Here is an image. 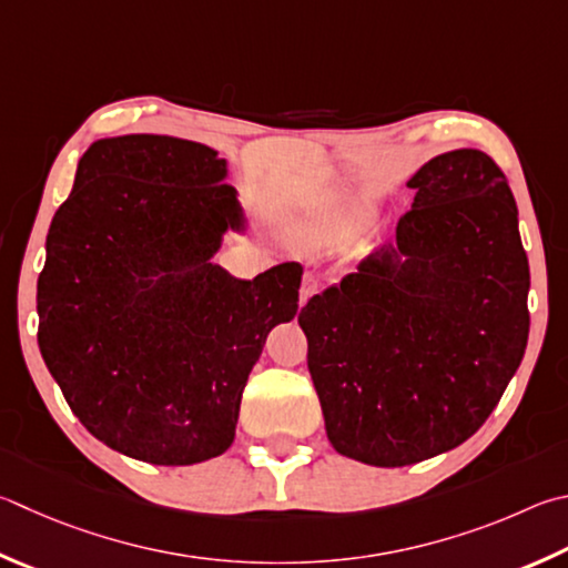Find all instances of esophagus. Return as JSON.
<instances>
[{
	"instance_id": "34e87169",
	"label": "esophagus",
	"mask_w": 568,
	"mask_h": 568,
	"mask_svg": "<svg viewBox=\"0 0 568 568\" xmlns=\"http://www.w3.org/2000/svg\"><path fill=\"white\" fill-rule=\"evenodd\" d=\"M317 287H320L317 275L315 273H305L303 285H301V305L311 301V297L317 293Z\"/></svg>"
}]
</instances>
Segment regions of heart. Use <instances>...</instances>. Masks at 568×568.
I'll return each instance as SVG.
<instances>
[{"label": "heart", "mask_w": 568, "mask_h": 568, "mask_svg": "<svg viewBox=\"0 0 568 568\" xmlns=\"http://www.w3.org/2000/svg\"><path fill=\"white\" fill-rule=\"evenodd\" d=\"M369 221H373V209L363 195L335 191L320 201L311 229L320 239H343L367 229Z\"/></svg>", "instance_id": "heart-1"}]
</instances>
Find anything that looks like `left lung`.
<instances>
[{
  "label": "left lung",
  "mask_w": 568,
  "mask_h": 568,
  "mask_svg": "<svg viewBox=\"0 0 568 568\" xmlns=\"http://www.w3.org/2000/svg\"><path fill=\"white\" fill-rule=\"evenodd\" d=\"M397 245L297 315L339 455L407 467L449 452L497 407L527 349L529 261L504 171L477 149L427 161Z\"/></svg>",
  "instance_id": "obj_1"
}]
</instances>
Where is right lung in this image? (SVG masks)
Segmentation results:
<instances>
[{
	"label": "right lung",
	"mask_w": 568,
	"mask_h": 568,
	"mask_svg": "<svg viewBox=\"0 0 568 568\" xmlns=\"http://www.w3.org/2000/svg\"><path fill=\"white\" fill-rule=\"evenodd\" d=\"M225 161L153 133L97 141L47 235L39 349L91 435L183 467L233 445L265 337L297 313L303 265L239 281L211 263L241 229Z\"/></svg>",
	"instance_id": "obj_1"
}]
</instances>
